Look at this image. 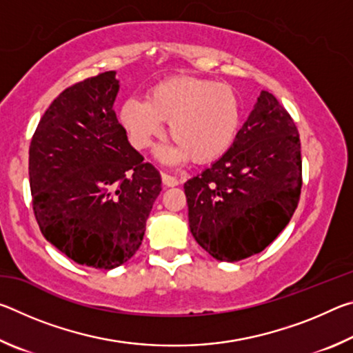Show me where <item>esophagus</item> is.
<instances>
[{
	"label": "esophagus",
	"mask_w": 353,
	"mask_h": 353,
	"mask_svg": "<svg viewBox=\"0 0 353 353\" xmlns=\"http://www.w3.org/2000/svg\"><path fill=\"white\" fill-rule=\"evenodd\" d=\"M162 182L165 187H176V185H179V179L174 176L166 174V172H162Z\"/></svg>",
	"instance_id": "obj_1"
}]
</instances>
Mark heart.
I'll use <instances>...</instances> for the list:
<instances>
[{
    "label": "heart",
    "instance_id": "heart-1",
    "mask_svg": "<svg viewBox=\"0 0 353 353\" xmlns=\"http://www.w3.org/2000/svg\"><path fill=\"white\" fill-rule=\"evenodd\" d=\"M168 123L174 143L160 157L166 162L210 163L229 151L241 124V103L230 85L198 76H172L148 92L146 101L128 99L119 123L137 149H146Z\"/></svg>",
    "mask_w": 353,
    "mask_h": 353
}]
</instances>
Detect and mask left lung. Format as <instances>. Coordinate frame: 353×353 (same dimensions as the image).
Masks as SVG:
<instances>
[{
    "label": "left lung",
    "instance_id": "1",
    "mask_svg": "<svg viewBox=\"0 0 353 353\" xmlns=\"http://www.w3.org/2000/svg\"><path fill=\"white\" fill-rule=\"evenodd\" d=\"M183 188L191 234L213 259L240 261L276 240L301 199L302 157L272 93L261 92L229 151Z\"/></svg>",
    "mask_w": 353,
    "mask_h": 353
}]
</instances>
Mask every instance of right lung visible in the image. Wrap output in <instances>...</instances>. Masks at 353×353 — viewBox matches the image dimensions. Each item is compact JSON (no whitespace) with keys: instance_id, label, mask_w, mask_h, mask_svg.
Returning a JSON list of instances; mask_svg holds the SVG:
<instances>
[{"instance_id":"obj_1","label":"right lung","mask_w":353,"mask_h":353,"mask_svg":"<svg viewBox=\"0 0 353 353\" xmlns=\"http://www.w3.org/2000/svg\"><path fill=\"white\" fill-rule=\"evenodd\" d=\"M115 71L65 88L29 146V185L41 234L76 263L121 266L139 250L162 177L128 141L113 110Z\"/></svg>"}]
</instances>
